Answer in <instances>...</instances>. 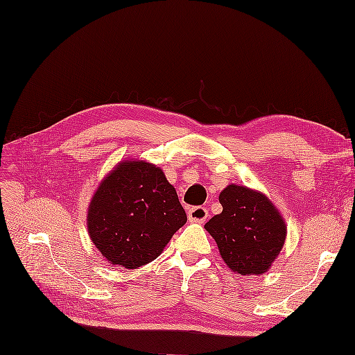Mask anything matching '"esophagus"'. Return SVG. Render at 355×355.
<instances>
[{"label": "esophagus", "mask_w": 355, "mask_h": 355, "mask_svg": "<svg viewBox=\"0 0 355 355\" xmlns=\"http://www.w3.org/2000/svg\"><path fill=\"white\" fill-rule=\"evenodd\" d=\"M209 213L205 210V207H192L191 210L187 211V218L193 224H202V222L207 219Z\"/></svg>", "instance_id": "esophagus-1"}]
</instances>
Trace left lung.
Returning <instances> with one entry per match:
<instances>
[{"mask_svg":"<svg viewBox=\"0 0 355 355\" xmlns=\"http://www.w3.org/2000/svg\"><path fill=\"white\" fill-rule=\"evenodd\" d=\"M219 202L222 213L204 228L215 239L222 260L239 275L265 274L284 246L283 215L265 193L246 186L228 184Z\"/></svg>","mask_w":355,"mask_h":355,"instance_id":"obj_1","label":"left lung"}]
</instances>
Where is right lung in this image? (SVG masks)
<instances>
[{
	"mask_svg": "<svg viewBox=\"0 0 355 355\" xmlns=\"http://www.w3.org/2000/svg\"><path fill=\"white\" fill-rule=\"evenodd\" d=\"M175 187L157 164L121 160L107 174L87 207V233L113 266L137 269L155 260L186 224Z\"/></svg>",
	"mask_w": 355,
	"mask_h": 355,
	"instance_id": "right-lung-1",
	"label": "right lung"
}]
</instances>
